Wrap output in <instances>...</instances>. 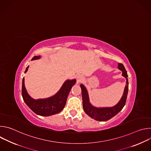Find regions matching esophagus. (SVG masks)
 <instances>
[{
	"label": "esophagus",
	"instance_id": "obj_1",
	"mask_svg": "<svg viewBox=\"0 0 151 151\" xmlns=\"http://www.w3.org/2000/svg\"><path fill=\"white\" fill-rule=\"evenodd\" d=\"M76 79H77V82L79 83L83 80V77L81 75H78L76 76Z\"/></svg>",
	"mask_w": 151,
	"mask_h": 151
}]
</instances>
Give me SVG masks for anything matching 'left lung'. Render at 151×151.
Masks as SVG:
<instances>
[{
    "label": "left lung",
    "instance_id": "8db88e82",
    "mask_svg": "<svg viewBox=\"0 0 151 151\" xmlns=\"http://www.w3.org/2000/svg\"><path fill=\"white\" fill-rule=\"evenodd\" d=\"M118 68L122 71V75L126 79V85L125 87L123 95L119 102L112 107H97L93 106L90 102V98L88 91L83 84H81L80 87L82 90V105L85 112L91 118L99 121H106L115 116L118 114L125 104L127 97L128 91V81L127 72L121 63H118Z\"/></svg>",
    "mask_w": 151,
    "mask_h": 151
}]
</instances>
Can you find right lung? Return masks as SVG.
Segmentation results:
<instances>
[{
    "instance_id": "1",
    "label": "right lung",
    "mask_w": 151,
    "mask_h": 151,
    "mask_svg": "<svg viewBox=\"0 0 151 151\" xmlns=\"http://www.w3.org/2000/svg\"><path fill=\"white\" fill-rule=\"evenodd\" d=\"M39 58H40V55L35 56L32 61ZM29 67V66L26 68L24 73L27 72ZM76 82L75 79H68L63 83L59 91L54 96L46 99H34L28 94L26 89L24 77L22 82V96L26 104L36 114L43 116L53 115L60 112L64 109L68 95Z\"/></svg>"
}]
</instances>
